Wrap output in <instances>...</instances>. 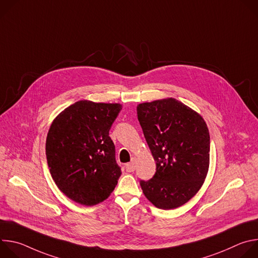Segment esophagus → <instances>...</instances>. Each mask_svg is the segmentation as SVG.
<instances>
[{
    "mask_svg": "<svg viewBox=\"0 0 258 258\" xmlns=\"http://www.w3.org/2000/svg\"><path fill=\"white\" fill-rule=\"evenodd\" d=\"M125 169H126V171H128V172H133V171L136 169V160H135V158H134L130 163H127V164L125 165Z\"/></svg>",
    "mask_w": 258,
    "mask_h": 258,
    "instance_id": "obj_1",
    "label": "esophagus"
}]
</instances>
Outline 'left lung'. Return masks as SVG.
<instances>
[{
    "label": "left lung",
    "mask_w": 258,
    "mask_h": 258,
    "mask_svg": "<svg viewBox=\"0 0 258 258\" xmlns=\"http://www.w3.org/2000/svg\"><path fill=\"white\" fill-rule=\"evenodd\" d=\"M137 113L156 161L153 177L140 181L143 193L157 208H177L196 195L207 175L210 137L206 122L173 98L139 104Z\"/></svg>",
    "instance_id": "obj_1"
}]
</instances>
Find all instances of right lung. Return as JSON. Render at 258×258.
Masks as SVG:
<instances>
[{"instance_id":"1","label":"right lung","mask_w":258,"mask_h":258,"mask_svg":"<svg viewBox=\"0 0 258 258\" xmlns=\"http://www.w3.org/2000/svg\"><path fill=\"white\" fill-rule=\"evenodd\" d=\"M121 108L82 100L53 120L46 141L48 166L59 190L72 201L96 205L117 185L121 170L109 131Z\"/></svg>"}]
</instances>
